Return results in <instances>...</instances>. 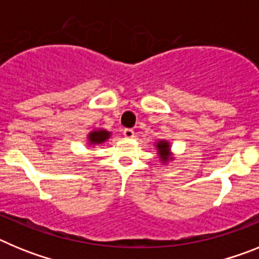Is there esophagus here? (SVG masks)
<instances>
[{
    "instance_id": "1",
    "label": "esophagus",
    "mask_w": 259,
    "mask_h": 259,
    "mask_svg": "<svg viewBox=\"0 0 259 259\" xmlns=\"http://www.w3.org/2000/svg\"><path fill=\"white\" fill-rule=\"evenodd\" d=\"M123 135H124V137H127V139H131V137L135 136V132L132 128H124V130H123Z\"/></svg>"
}]
</instances>
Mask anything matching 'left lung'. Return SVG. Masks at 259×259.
Returning a JSON list of instances; mask_svg holds the SVG:
<instances>
[{
  "label": "left lung",
  "instance_id": "8db88e82",
  "mask_svg": "<svg viewBox=\"0 0 259 259\" xmlns=\"http://www.w3.org/2000/svg\"><path fill=\"white\" fill-rule=\"evenodd\" d=\"M158 148V154L161 155V158L163 161H167L168 159V152H170V146H168V143L166 141H159L157 144Z\"/></svg>",
  "mask_w": 259,
  "mask_h": 259
}]
</instances>
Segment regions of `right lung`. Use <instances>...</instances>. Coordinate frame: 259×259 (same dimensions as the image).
Instances as JSON below:
<instances>
[{
    "mask_svg": "<svg viewBox=\"0 0 259 259\" xmlns=\"http://www.w3.org/2000/svg\"><path fill=\"white\" fill-rule=\"evenodd\" d=\"M109 132L104 131V130H102V131L91 132V135H89V141L92 144H101L109 139Z\"/></svg>",
    "mask_w": 259,
    "mask_h": 259,
    "instance_id": "obj_1",
    "label": "right lung"
}]
</instances>
